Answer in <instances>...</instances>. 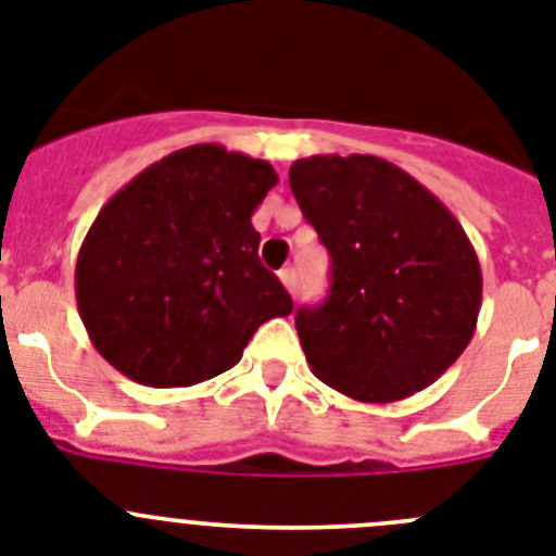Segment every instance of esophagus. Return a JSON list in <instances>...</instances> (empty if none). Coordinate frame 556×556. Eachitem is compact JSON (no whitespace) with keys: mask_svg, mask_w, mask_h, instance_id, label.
Returning <instances> with one entry per match:
<instances>
[{"mask_svg":"<svg viewBox=\"0 0 556 556\" xmlns=\"http://www.w3.org/2000/svg\"><path fill=\"white\" fill-rule=\"evenodd\" d=\"M278 278H281V283L289 289V292H294V287H298V275H294L292 267H283L281 273H278Z\"/></svg>","mask_w":556,"mask_h":556,"instance_id":"1","label":"esophagus"}]
</instances>
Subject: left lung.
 I'll return each instance as SVG.
<instances>
[{
  "instance_id": "8db88e82",
  "label": "left lung",
  "mask_w": 556,
  "mask_h": 556,
  "mask_svg": "<svg viewBox=\"0 0 556 556\" xmlns=\"http://www.w3.org/2000/svg\"><path fill=\"white\" fill-rule=\"evenodd\" d=\"M289 186L331 253V292L294 317L312 372L362 404L434 384L473 339L479 255L459 219L376 155L294 161Z\"/></svg>"
}]
</instances>
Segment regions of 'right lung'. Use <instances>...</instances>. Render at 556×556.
<instances>
[{"label": "right lung", "mask_w": 556, "mask_h": 556, "mask_svg": "<svg viewBox=\"0 0 556 556\" xmlns=\"http://www.w3.org/2000/svg\"><path fill=\"white\" fill-rule=\"evenodd\" d=\"M275 184L267 161L191 144L102 205L77 253L75 294L108 365L159 390L200 384L242 358L255 328L292 314L250 223Z\"/></svg>", "instance_id": "obj_1"}]
</instances>
